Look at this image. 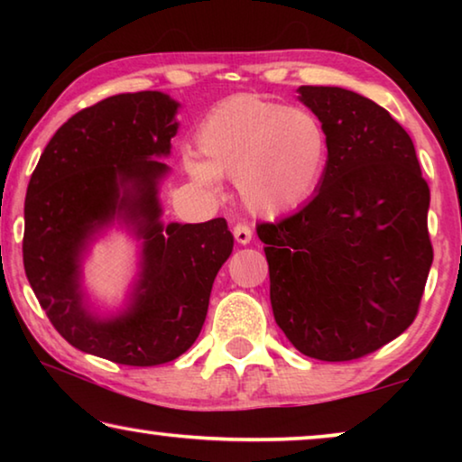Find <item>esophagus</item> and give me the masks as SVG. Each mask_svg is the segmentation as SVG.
<instances>
[{"label": "esophagus", "instance_id": "esophagus-1", "mask_svg": "<svg viewBox=\"0 0 462 462\" xmlns=\"http://www.w3.org/2000/svg\"><path fill=\"white\" fill-rule=\"evenodd\" d=\"M233 237H236V242L242 244V245L250 244L252 242V229L248 225L237 223L236 226H233Z\"/></svg>", "mask_w": 462, "mask_h": 462}]
</instances>
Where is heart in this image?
<instances>
[{
  "instance_id": "obj_1",
  "label": "heart",
  "mask_w": 462,
  "mask_h": 462,
  "mask_svg": "<svg viewBox=\"0 0 462 462\" xmlns=\"http://www.w3.org/2000/svg\"><path fill=\"white\" fill-rule=\"evenodd\" d=\"M198 149L185 157L191 179L218 191L236 179L244 208L256 217H282L313 198L328 168L330 138L315 113L258 97L218 105L201 122Z\"/></svg>"
}]
</instances>
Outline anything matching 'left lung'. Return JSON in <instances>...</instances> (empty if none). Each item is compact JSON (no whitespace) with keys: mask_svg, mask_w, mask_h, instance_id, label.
Masks as SVG:
<instances>
[{"mask_svg":"<svg viewBox=\"0 0 462 462\" xmlns=\"http://www.w3.org/2000/svg\"><path fill=\"white\" fill-rule=\"evenodd\" d=\"M326 125L319 189L280 223L256 225L277 326L302 356L349 362L412 324L433 248L429 185L412 138L374 100L332 86H300Z\"/></svg>","mask_w":462,"mask_h":462,"instance_id":"left-lung-1","label":"left lung"}]
</instances>
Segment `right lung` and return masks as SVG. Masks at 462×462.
Listing matches in <instances>:
<instances>
[{
  "mask_svg": "<svg viewBox=\"0 0 462 462\" xmlns=\"http://www.w3.org/2000/svg\"><path fill=\"white\" fill-rule=\"evenodd\" d=\"M179 103L163 92L117 94L60 125L31 174L24 199V273L62 338L124 365L182 356L206 321L214 277L233 250L225 218L162 223L157 187L179 130ZM117 217L142 246L131 305L98 319L85 305L80 261Z\"/></svg>",
  "mask_w": 462,
  "mask_h": 462,
  "instance_id": "1",
  "label": "right lung"
}]
</instances>
